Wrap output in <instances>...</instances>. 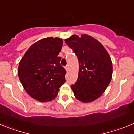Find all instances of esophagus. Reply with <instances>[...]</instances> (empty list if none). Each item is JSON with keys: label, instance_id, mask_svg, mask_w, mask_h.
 <instances>
[{"label": "esophagus", "instance_id": "obj_1", "mask_svg": "<svg viewBox=\"0 0 134 134\" xmlns=\"http://www.w3.org/2000/svg\"><path fill=\"white\" fill-rule=\"evenodd\" d=\"M65 68L66 71H69V66H68V65L66 66V67H65Z\"/></svg>", "mask_w": 134, "mask_h": 134}]
</instances>
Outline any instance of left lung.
<instances>
[{"label": "left lung", "instance_id": "obj_1", "mask_svg": "<svg viewBox=\"0 0 134 134\" xmlns=\"http://www.w3.org/2000/svg\"><path fill=\"white\" fill-rule=\"evenodd\" d=\"M79 61L78 79L71 86L76 99L92 102L105 92L112 78L111 57L102 43L86 34L73 35L66 38Z\"/></svg>", "mask_w": 134, "mask_h": 134}]
</instances>
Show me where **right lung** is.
Returning <instances> with one entry per match:
<instances>
[{
  "label": "right lung",
  "instance_id": "add662e5",
  "mask_svg": "<svg viewBox=\"0 0 134 134\" xmlns=\"http://www.w3.org/2000/svg\"><path fill=\"white\" fill-rule=\"evenodd\" d=\"M63 43L58 37L42 38L29 48L19 62L20 83L26 92L38 102L53 100L65 82L66 71L58 57Z\"/></svg>",
  "mask_w": 134,
  "mask_h": 134
}]
</instances>
